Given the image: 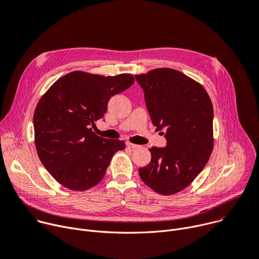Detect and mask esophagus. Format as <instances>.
<instances>
[{
    "mask_svg": "<svg viewBox=\"0 0 259 259\" xmlns=\"http://www.w3.org/2000/svg\"><path fill=\"white\" fill-rule=\"evenodd\" d=\"M126 145H127V147H128L129 149H136V148H139V147H140L139 145L132 144V143H130V142H127V143H126Z\"/></svg>",
    "mask_w": 259,
    "mask_h": 259,
    "instance_id": "obj_1",
    "label": "esophagus"
}]
</instances>
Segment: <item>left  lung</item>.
Instances as JSON below:
<instances>
[{
    "label": "left lung",
    "mask_w": 259,
    "mask_h": 259,
    "mask_svg": "<svg viewBox=\"0 0 259 259\" xmlns=\"http://www.w3.org/2000/svg\"><path fill=\"white\" fill-rule=\"evenodd\" d=\"M165 148H150L151 161L140 167L146 185L163 196L177 194L201 173L213 149V107L203 86L173 68L135 75Z\"/></svg>",
    "instance_id": "8db88e82"
}]
</instances>
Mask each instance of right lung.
Here are the masks:
<instances>
[{"instance_id":"1","label":"right lung","mask_w":259,"mask_h":259,"mask_svg":"<svg viewBox=\"0 0 259 259\" xmlns=\"http://www.w3.org/2000/svg\"><path fill=\"white\" fill-rule=\"evenodd\" d=\"M134 83L131 74L101 76L75 71L59 78L34 111V142L53 178L83 192L104 177L113 155L125 142L98 136L93 128L107 111L108 101Z\"/></svg>"}]
</instances>
